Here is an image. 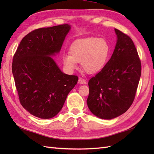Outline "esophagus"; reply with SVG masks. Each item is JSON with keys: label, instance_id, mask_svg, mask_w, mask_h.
Returning <instances> with one entry per match:
<instances>
[{"label": "esophagus", "instance_id": "esophagus-1", "mask_svg": "<svg viewBox=\"0 0 154 154\" xmlns=\"http://www.w3.org/2000/svg\"><path fill=\"white\" fill-rule=\"evenodd\" d=\"M78 83H79V84H82V85H85L87 84V81L82 79V78H79V80H78Z\"/></svg>", "mask_w": 154, "mask_h": 154}]
</instances>
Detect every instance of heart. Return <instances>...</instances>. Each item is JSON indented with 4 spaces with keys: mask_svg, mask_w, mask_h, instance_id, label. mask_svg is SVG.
<instances>
[{
    "mask_svg": "<svg viewBox=\"0 0 154 154\" xmlns=\"http://www.w3.org/2000/svg\"><path fill=\"white\" fill-rule=\"evenodd\" d=\"M110 51V45L105 39L94 37L79 39L70 46V54H63L62 61L68 71L75 70L77 62H81L85 71L94 74L104 67Z\"/></svg>",
    "mask_w": 154,
    "mask_h": 154,
    "instance_id": "1",
    "label": "heart"
}]
</instances>
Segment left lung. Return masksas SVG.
Segmentation results:
<instances>
[{"label":"left lung","instance_id":"1","mask_svg":"<svg viewBox=\"0 0 154 154\" xmlns=\"http://www.w3.org/2000/svg\"><path fill=\"white\" fill-rule=\"evenodd\" d=\"M117 41L109 61L88 85L91 112L110 120L126 112L134 100L141 76V62L132 39L114 29Z\"/></svg>","mask_w":154,"mask_h":154}]
</instances>
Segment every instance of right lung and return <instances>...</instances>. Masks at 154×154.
I'll use <instances>...</instances> for the list:
<instances>
[{"mask_svg": "<svg viewBox=\"0 0 154 154\" xmlns=\"http://www.w3.org/2000/svg\"><path fill=\"white\" fill-rule=\"evenodd\" d=\"M69 24L36 29L23 38L13 57L12 70L20 102L42 119L56 116L78 77L63 73L53 56L60 53Z\"/></svg>", "mask_w": 154, "mask_h": 154, "instance_id": "add662e5", "label": "right lung"}]
</instances>
